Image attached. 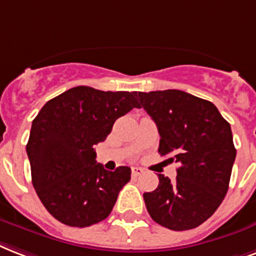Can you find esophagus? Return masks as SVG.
<instances>
[{"label": "esophagus", "mask_w": 256, "mask_h": 256, "mask_svg": "<svg viewBox=\"0 0 256 256\" xmlns=\"http://www.w3.org/2000/svg\"><path fill=\"white\" fill-rule=\"evenodd\" d=\"M142 168H140V167H132V176H134V178H136V176H140L142 174Z\"/></svg>", "instance_id": "esophagus-1"}]
</instances>
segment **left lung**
Listing matches in <instances>:
<instances>
[{
  "label": "left lung",
  "mask_w": 256,
  "mask_h": 256,
  "mask_svg": "<svg viewBox=\"0 0 256 256\" xmlns=\"http://www.w3.org/2000/svg\"><path fill=\"white\" fill-rule=\"evenodd\" d=\"M156 122L159 154L179 163L174 182L159 174L146 192L150 218L166 228L186 231L207 220L228 191L236 150L231 126L211 101L178 89L136 93Z\"/></svg>",
  "instance_id": "left-lung-1"
}]
</instances>
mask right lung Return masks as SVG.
Wrapping results in <instances>:
<instances>
[{
	"instance_id": "right-lung-1",
	"label": "right lung",
	"mask_w": 256,
	"mask_h": 256,
	"mask_svg": "<svg viewBox=\"0 0 256 256\" xmlns=\"http://www.w3.org/2000/svg\"><path fill=\"white\" fill-rule=\"evenodd\" d=\"M136 92H104L74 86L49 100L32 122L26 154L32 183L53 218L70 227L104 220L130 168L106 171L96 162L94 146L104 142L114 122L140 108Z\"/></svg>"
}]
</instances>
